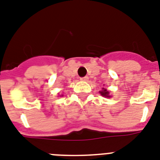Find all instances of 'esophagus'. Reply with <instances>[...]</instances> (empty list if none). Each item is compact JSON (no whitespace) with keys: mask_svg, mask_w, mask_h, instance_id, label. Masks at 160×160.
<instances>
[{"mask_svg":"<svg viewBox=\"0 0 160 160\" xmlns=\"http://www.w3.org/2000/svg\"><path fill=\"white\" fill-rule=\"evenodd\" d=\"M88 76H84L83 78H80V80H82V81H88Z\"/></svg>","mask_w":160,"mask_h":160,"instance_id":"1","label":"esophagus"}]
</instances>
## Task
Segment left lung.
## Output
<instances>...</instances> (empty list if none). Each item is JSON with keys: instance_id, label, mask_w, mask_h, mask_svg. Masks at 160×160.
<instances>
[{"instance_id": "1", "label": "left lung", "mask_w": 160, "mask_h": 160, "mask_svg": "<svg viewBox=\"0 0 160 160\" xmlns=\"http://www.w3.org/2000/svg\"><path fill=\"white\" fill-rule=\"evenodd\" d=\"M100 93L102 96L105 97V98H111V95L109 94V91L105 88H102V90L100 91Z\"/></svg>"}]
</instances>
